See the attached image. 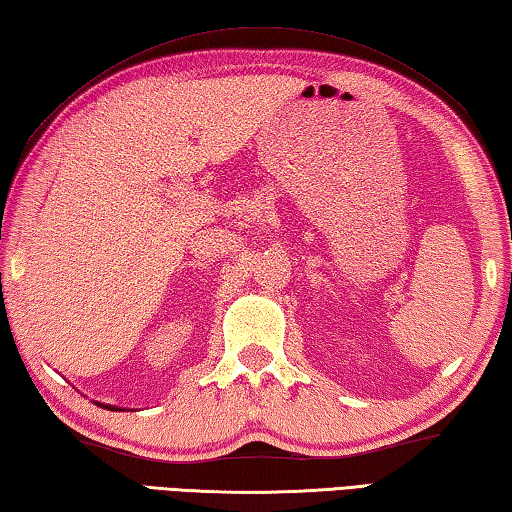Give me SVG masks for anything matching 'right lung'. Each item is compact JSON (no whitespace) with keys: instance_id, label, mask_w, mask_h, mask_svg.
Returning a JSON list of instances; mask_svg holds the SVG:
<instances>
[{"instance_id":"right-lung-1","label":"right lung","mask_w":512,"mask_h":512,"mask_svg":"<svg viewBox=\"0 0 512 512\" xmlns=\"http://www.w3.org/2000/svg\"><path fill=\"white\" fill-rule=\"evenodd\" d=\"M98 406H100V408H106V410H120L118 406H106V403H98Z\"/></svg>"}]
</instances>
